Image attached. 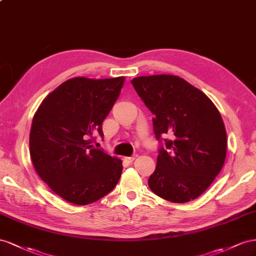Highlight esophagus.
<instances>
[{"label":"esophagus","instance_id":"esophagus-1","mask_svg":"<svg viewBox=\"0 0 256 256\" xmlns=\"http://www.w3.org/2000/svg\"><path fill=\"white\" fill-rule=\"evenodd\" d=\"M135 158H136V156H126V158H124V160H126V162H128V163H132Z\"/></svg>","mask_w":256,"mask_h":256}]
</instances>
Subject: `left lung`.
Wrapping results in <instances>:
<instances>
[{
    "instance_id": "1",
    "label": "left lung",
    "mask_w": 256,
    "mask_h": 256,
    "mask_svg": "<svg viewBox=\"0 0 256 256\" xmlns=\"http://www.w3.org/2000/svg\"><path fill=\"white\" fill-rule=\"evenodd\" d=\"M134 89L153 116L160 142L148 184L172 202H188L202 194L221 172L226 156V130L211 100L184 78L152 75L134 78ZM166 134L170 140L162 136Z\"/></svg>"
}]
</instances>
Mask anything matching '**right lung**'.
<instances>
[{
	"instance_id": "add662e5",
	"label": "right lung",
	"mask_w": 256,
	"mask_h": 256,
	"mask_svg": "<svg viewBox=\"0 0 256 256\" xmlns=\"http://www.w3.org/2000/svg\"><path fill=\"white\" fill-rule=\"evenodd\" d=\"M124 77L68 79L51 92L32 121L30 154L36 172L52 191L88 205L116 186L122 160L94 147L102 123L119 98Z\"/></svg>"
}]
</instances>
